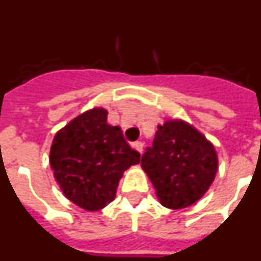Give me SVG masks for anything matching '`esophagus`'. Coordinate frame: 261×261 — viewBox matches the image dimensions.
<instances>
[{"instance_id":"34e87169","label":"esophagus","mask_w":261,"mask_h":261,"mask_svg":"<svg viewBox=\"0 0 261 261\" xmlns=\"http://www.w3.org/2000/svg\"><path fill=\"white\" fill-rule=\"evenodd\" d=\"M132 146H133V149H136V150H137L138 153H140V154L142 153V149H144V144H142L141 141H136V142H133Z\"/></svg>"}]
</instances>
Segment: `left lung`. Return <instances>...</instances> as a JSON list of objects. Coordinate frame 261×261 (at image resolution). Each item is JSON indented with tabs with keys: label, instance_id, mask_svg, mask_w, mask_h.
I'll use <instances>...</instances> for the list:
<instances>
[{
	"label": "left lung",
	"instance_id": "obj_1",
	"mask_svg": "<svg viewBox=\"0 0 261 261\" xmlns=\"http://www.w3.org/2000/svg\"><path fill=\"white\" fill-rule=\"evenodd\" d=\"M141 167L159 202L175 211L188 208L206 193L218 170V156L213 144L195 126L171 119L158 125Z\"/></svg>",
	"mask_w": 261,
	"mask_h": 261
}]
</instances>
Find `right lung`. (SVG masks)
I'll return each instance as SVG.
<instances>
[{"mask_svg":"<svg viewBox=\"0 0 261 261\" xmlns=\"http://www.w3.org/2000/svg\"><path fill=\"white\" fill-rule=\"evenodd\" d=\"M107 110L94 107L55 135L49 165L60 190L80 208L98 212L114 201L125 170L140 163L120 126L107 123Z\"/></svg>","mask_w":261,"mask_h":261,"instance_id":"1","label":"right lung"}]
</instances>
